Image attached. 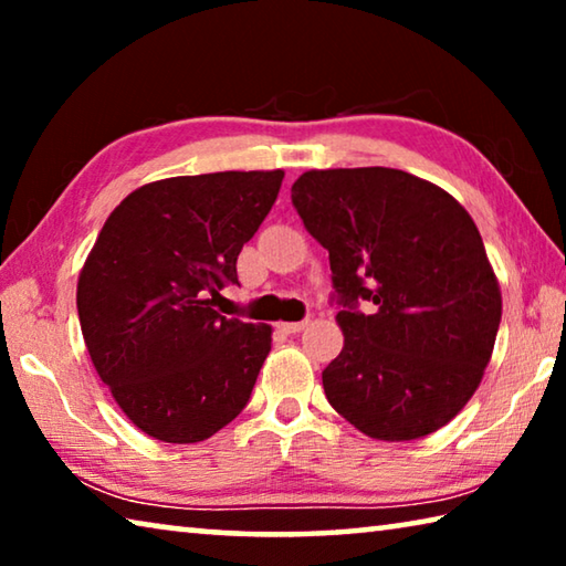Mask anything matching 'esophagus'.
<instances>
[{"instance_id": "1", "label": "esophagus", "mask_w": 566, "mask_h": 566, "mask_svg": "<svg viewBox=\"0 0 566 566\" xmlns=\"http://www.w3.org/2000/svg\"><path fill=\"white\" fill-rule=\"evenodd\" d=\"M306 327V319L304 322H280V329L286 334H296Z\"/></svg>"}]
</instances>
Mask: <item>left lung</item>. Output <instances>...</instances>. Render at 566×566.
Masks as SVG:
<instances>
[{"mask_svg":"<svg viewBox=\"0 0 566 566\" xmlns=\"http://www.w3.org/2000/svg\"><path fill=\"white\" fill-rule=\"evenodd\" d=\"M292 205L329 252L339 304L344 347L322 371L329 405L385 442L442 429L482 381L502 319L474 219L442 187L389 167L304 171Z\"/></svg>","mask_w":566,"mask_h":566,"instance_id":"1","label":"left lung"}]
</instances>
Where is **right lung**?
Here are the masks:
<instances>
[{"label":"right lung","mask_w":566,"mask_h":566,"mask_svg":"<svg viewBox=\"0 0 566 566\" xmlns=\"http://www.w3.org/2000/svg\"><path fill=\"white\" fill-rule=\"evenodd\" d=\"M284 171H214L134 189L107 217L76 282L84 344L142 432L205 442L247 407L270 324L214 310Z\"/></svg>","instance_id":"right-lung-1"}]
</instances>
